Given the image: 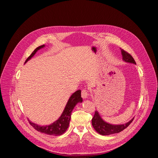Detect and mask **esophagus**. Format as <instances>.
Listing matches in <instances>:
<instances>
[{
  "label": "esophagus",
  "instance_id": "34e87169",
  "mask_svg": "<svg viewBox=\"0 0 158 158\" xmlns=\"http://www.w3.org/2000/svg\"><path fill=\"white\" fill-rule=\"evenodd\" d=\"M81 95H82V98L83 99H86L88 98V91L86 89H82V94H81Z\"/></svg>",
  "mask_w": 158,
  "mask_h": 158
}]
</instances>
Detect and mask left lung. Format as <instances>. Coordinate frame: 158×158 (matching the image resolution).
Listing matches in <instances>:
<instances>
[{"label": "left lung", "mask_w": 158, "mask_h": 158, "mask_svg": "<svg viewBox=\"0 0 158 158\" xmlns=\"http://www.w3.org/2000/svg\"><path fill=\"white\" fill-rule=\"evenodd\" d=\"M121 54L123 56V60L127 62V63H132L136 64V62L133 57L125 51L121 49ZM133 118H132L130 121L123 125H111L103 120V118L100 116L99 112L98 111H95L94 116L92 118V123L94 128L96 132L102 135H110L112 134L118 133L125 129L132 122Z\"/></svg>", "instance_id": "obj_1"}]
</instances>
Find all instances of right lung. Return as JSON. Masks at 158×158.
I'll use <instances>...</instances> for the list:
<instances>
[{"label":"right lung","mask_w":158,"mask_h":158,"mask_svg":"<svg viewBox=\"0 0 158 158\" xmlns=\"http://www.w3.org/2000/svg\"><path fill=\"white\" fill-rule=\"evenodd\" d=\"M44 47L45 45H43L37 47V48L33 51L32 53L30 55V56L26 59L25 63H26L28 60H30L32 57L35 55L36 52L38 50L44 48ZM82 98H81V90H77L74 94H72L67 103L66 105L63 113L61 114L60 117L54 123L50 124L49 125L40 126L39 125H37V124L31 122L30 120L28 121H29L30 125L34 128L35 130L41 133H44L46 134V135L53 136L62 135L63 133L66 132V130H67V128L69 126L70 120L71 118V113L73 109L74 108L76 104L78 103H82Z\"/></svg>","instance_id":"1"}]
</instances>
